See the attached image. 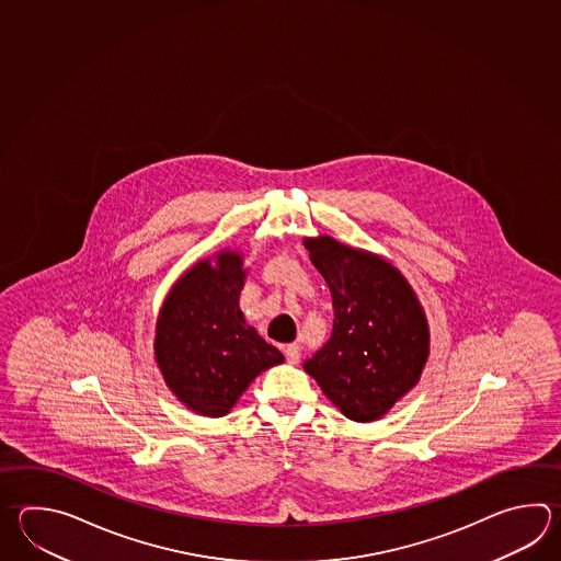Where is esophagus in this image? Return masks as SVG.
Returning a JSON list of instances; mask_svg holds the SVG:
<instances>
[{"mask_svg": "<svg viewBox=\"0 0 561 561\" xmlns=\"http://www.w3.org/2000/svg\"><path fill=\"white\" fill-rule=\"evenodd\" d=\"M284 354H286L287 364H298L299 357H301L298 343H289V345H286Z\"/></svg>", "mask_w": 561, "mask_h": 561, "instance_id": "obj_1", "label": "esophagus"}]
</instances>
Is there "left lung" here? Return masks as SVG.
<instances>
[{"label":"left lung","instance_id":"8db88e82","mask_svg":"<svg viewBox=\"0 0 561 561\" xmlns=\"http://www.w3.org/2000/svg\"><path fill=\"white\" fill-rule=\"evenodd\" d=\"M309 260L332 291V337L304 369L340 412L376 422L420 381L430 328L408 279L376 253L330 236L306 238Z\"/></svg>","mask_w":561,"mask_h":561}]
</instances>
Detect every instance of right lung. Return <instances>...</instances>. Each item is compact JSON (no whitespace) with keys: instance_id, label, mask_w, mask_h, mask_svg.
Returning a JSON list of instances; mask_svg holds the SVG:
<instances>
[{"instance_id":"1","label":"right lung","mask_w":561,"mask_h":561,"mask_svg":"<svg viewBox=\"0 0 561 561\" xmlns=\"http://www.w3.org/2000/svg\"><path fill=\"white\" fill-rule=\"evenodd\" d=\"M241 253H216L175 282L156 323V362L185 408L221 417L262 371L284 362L282 352L245 323L240 294Z\"/></svg>"}]
</instances>
